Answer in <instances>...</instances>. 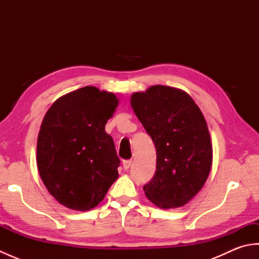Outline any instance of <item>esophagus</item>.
I'll return each instance as SVG.
<instances>
[{
    "instance_id": "1",
    "label": "esophagus",
    "mask_w": 259,
    "mask_h": 259,
    "mask_svg": "<svg viewBox=\"0 0 259 259\" xmlns=\"http://www.w3.org/2000/svg\"><path fill=\"white\" fill-rule=\"evenodd\" d=\"M131 166V159H128V160H124L123 161V169L124 170H128Z\"/></svg>"
}]
</instances>
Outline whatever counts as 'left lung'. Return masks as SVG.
Listing matches in <instances>:
<instances>
[{
  "label": "left lung",
  "instance_id": "obj_1",
  "mask_svg": "<svg viewBox=\"0 0 259 259\" xmlns=\"http://www.w3.org/2000/svg\"><path fill=\"white\" fill-rule=\"evenodd\" d=\"M131 107L157 152L155 176L144 186L147 198L161 208L186 205L206 183L212 162L200 109L186 92L164 85L134 93Z\"/></svg>",
  "mask_w": 259,
  "mask_h": 259
}]
</instances>
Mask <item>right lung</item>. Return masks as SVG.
I'll return each mask as SVG.
<instances>
[{
	"mask_svg": "<svg viewBox=\"0 0 259 259\" xmlns=\"http://www.w3.org/2000/svg\"><path fill=\"white\" fill-rule=\"evenodd\" d=\"M117 106L113 93L84 87L48 110L37 137V170L63 206L90 210L117 180L120 159L104 130Z\"/></svg>",
	"mask_w": 259,
	"mask_h": 259,
	"instance_id": "right-lung-1",
	"label": "right lung"
}]
</instances>
